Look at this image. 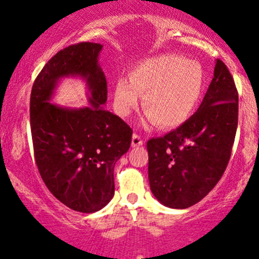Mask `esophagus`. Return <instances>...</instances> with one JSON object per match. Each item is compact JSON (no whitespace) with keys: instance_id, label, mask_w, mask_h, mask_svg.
Listing matches in <instances>:
<instances>
[{"instance_id":"obj_1","label":"esophagus","mask_w":259,"mask_h":259,"mask_svg":"<svg viewBox=\"0 0 259 259\" xmlns=\"http://www.w3.org/2000/svg\"><path fill=\"white\" fill-rule=\"evenodd\" d=\"M143 144H144V140H143V138L140 137V135H138V134L133 135V138H132V146H133V148H138V146H141Z\"/></svg>"}]
</instances>
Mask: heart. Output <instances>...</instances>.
<instances>
[{"instance_id": "heart-1", "label": "heart", "mask_w": 259, "mask_h": 259, "mask_svg": "<svg viewBox=\"0 0 259 259\" xmlns=\"http://www.w3.org/2000/svg\"><path fill=\"white\" fill-rule=\"evenodd\" d=\"M206 87V73L200 62L178 54L145 59L120 78L114 87L116 114L129 116L143 97L146 119L161 129L185 122L200 104Z\"/></svg>"}]
</instances>
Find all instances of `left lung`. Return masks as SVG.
Here are the masks:
<instances>
[{
	"instance_id": "obj_1",
	"label": "left lung",
	"mask_w": 259,
	"mask_h": 259,
	"mask_svg": "<svg viewBox=\"0 0 259 259\" xmlns=\"http://www.w3.org/2000/svg\"><path fill=\"white\" fill-rule=\"evenodd\" d=\"M238 122V93L230 70L217 59L197 111L178 129L148 141L149 182L160 203L187 208L222 178Z\"/></svg>"
}]
</instances>
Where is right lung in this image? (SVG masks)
Wrapping results in <instances>:
<instances>
[{"instance_id": "1", "label": "right lung", "mask_w": 259, "mask_h": 259, "mask_svg": "<svg viewBox=\"0 0 259 259\" xmlns=\"http://www.w3.org/2000/svg\"><path fill=\"white\" fill-rule=\"evenodd\" d=\"M103 46L72 45L48 61L34 80L29 115L34 159L52 195L67 207L92 213L114 196V166L132 144L133 130L105 110L107 79L98 63ZM87 81L91 107L63 108L50 99L59 79Z\"/></svg>"}]
</instances>
